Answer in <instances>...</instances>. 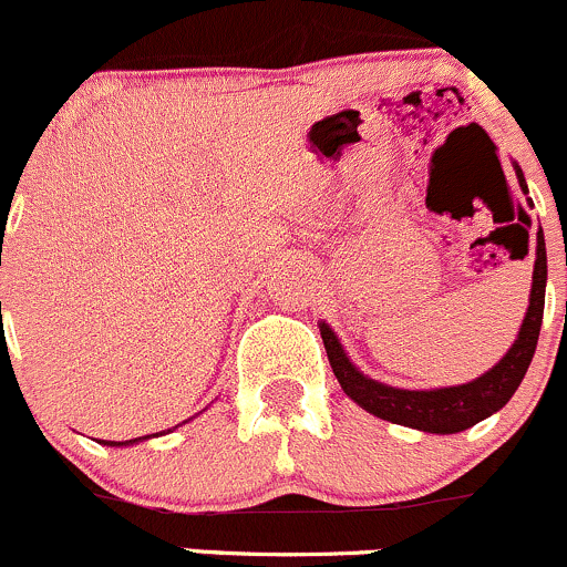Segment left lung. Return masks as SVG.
Returning a JSON list of instances; mask_svg holds the SVG:
<instances>
[{"label": "left lung", "mask_w": 567, "mask_h": 567, "mask_svg": "<svg viewBox=\"0 0 567 567\" xmlns=\"http://www.w3.org/2000/svg\"><path fill=\"white\" fill-rule=\"evenodd\" d=\"M516 176H519V187L527 193V182H524L522 168L516 165ZM544 299H546V244L544 234L538 230V258H535L533 271V290H529V309L524 315V323L519 339L514 348L505 353V359L478 380L454 389H434V391H404L391 389V385L378 383V380L363 378L359 369L350 363L344 350L339 348L337 337L329 326H323L326 353L329 363L337 374L339 385L348 393L353 402H359L367 413L378 415V419L391 421V424L413 426L421 432L432 434H454L462 429L475 426L484 421L486 415L497 413L511 396H514L519 383L527 374L529 361H533L535 348H538L540 320H544Z\"/></svg>", "instance_id": "obj_1"}]
</instances>
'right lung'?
Returning <instances> with one entry per match:
<instances>
[{"instance_id":"1","label":"right lung","mask_w":567,"mask_h":567,"mask_svg":"<svg viewBox=\"0 0 567 567\" xmlns=\"http://www.w3.org/2000/svg\"><path fill=\"white\" fill-rule=\"evenodd\" d=\"M2 307V303H0ZM138 440H146V437H135V440H124V443H113V440H105V445H130V443H138Z\"/></svg>"}]
</instances>
